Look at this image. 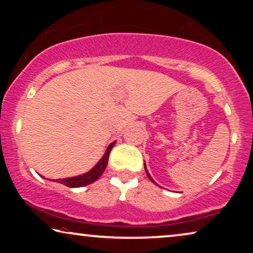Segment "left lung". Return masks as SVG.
Instances as JSON below:
<instances>
[{"label":"left lung","instance_id":"left-lung-1","mask_svg":"<svg viewBox=\"0 0 253 253\" xmlns=\"http://www.w3.org/2000/svg\"><path fill=\"white\" fill-rule=\"evenodd\" d=\"M144 167H145V171H146V174H147V176H148V178H150V179H151V181H152V182H153V183H154V184H157V183H155V182H154V179H153V178H152V177H151V175H150V172H148V170H147V168H146V165H145V164H144Z\"/></svg>","mask_w":253,"mask_h":253}]
</instances>
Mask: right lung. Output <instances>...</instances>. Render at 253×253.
<instances>
[{
    "label": "right lung",
    "instance_id": "1",
    "mask_svg": "<svg viewBox=\"0 0 253 253\" xmlns=\"http://www.w3.org/2000/svg\"><path fill=\"white\" fill-rule=\"evenodd\" d=\"M116 141H113L112 144L107 147V150L103 154V157L100 159V161L96 164L94 167H93L91 170L85 172L83 175L75 176V177H68V178H61V179H54L55 182L61 183V184H64L69 186V188H81V186H85L91 184V183L95 182L100 176L102 175V172L105 171L107 167V164H108V158L109 153L112 151L114 145H115Z\"/></svg>",
    "mask_w": 253,
    "mask_h": 253
}]
</instances>
